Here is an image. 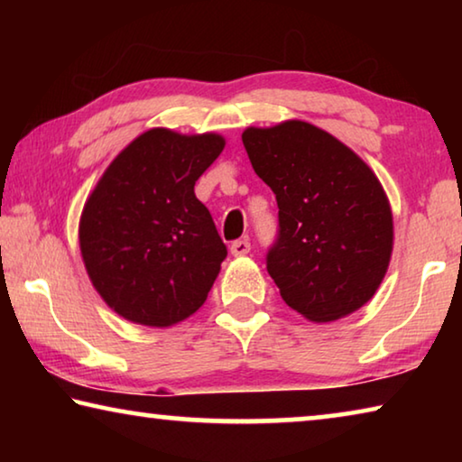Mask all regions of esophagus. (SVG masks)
<instances>
[{"mask_svg": "<svg viewBox=\"0 0 462 462\" xmlns=\"http://www.w3.org/2000/svg\"><path fill=\"white\" fill-rule=\"evenodd\" d=\"M248 250H250V242L246 238L234 240L232 246H230V253L234 256H245V254H248Z\"/></svg>", "mask_w": 462, "mask_h": 462, "instance_id": "1", "label": "esophagus"}]
</instances>
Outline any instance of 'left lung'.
Returning <instances> with one entry per match:
<instances>
[{
    "label": "left lung",
    "mask_w": 462,
    "mask_h": 462,
    "mask_svg": "<svg viewBox=\"0 0 462 462\" xmlns=\"http://www.w3.org/2000/svg\"><path fill=\"white\" fill-rule=\"evenodd\" d=\"M242 143L277 199L267 271L283 301L311 322L365 306L393 248V217L379 179L348 146L308 122L248 128Z\"/></svg>",
    "instance_id": "8db88e82"
}]
</instances>
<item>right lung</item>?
<instances>
[{
  "label": "right lung",
  "mask_w": 462,
  "mask_h": 462,
  "mask_svg": "<svg viewBox=\"0 0 462 462\" xmlns=\"http://www.w3.org/2000/svg\"><path fill=\"white\" fill-rule=\"evenodd\" d=\"M222 148L217 134L154 128L99 179L79 242L91 283L116 314L167 328L203 306L228 248L193 187Z\"/></svg>",
  "instance_id": "obj_1"
}]
</instances>
